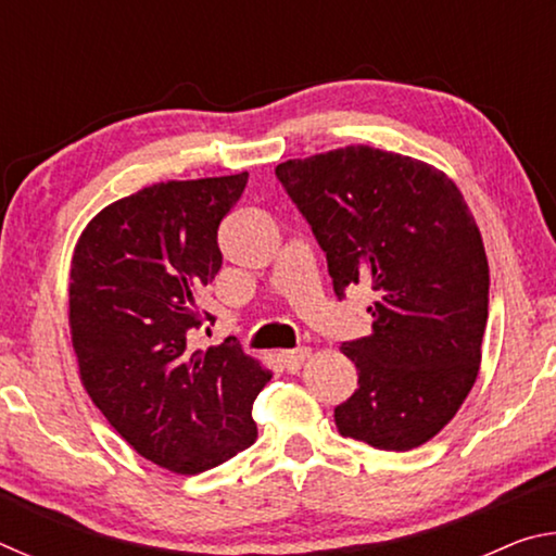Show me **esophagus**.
Returning a JSON list of instances; mask_svg holds the SVG:
<instances>
[{
    "mask_svg": "<svg viewBox=\"0 0 556 556\" xmlns=\"http://www.w3.org/2000/svg\"><path fill=\"white\" fill-rule=\"evenodd\" d=\"M279 357L289 372H296L301 370V365L312 357V351H308V348H296V351H281Z\"/></svg>",
    "mask_w": 556,
    "mask_h": 556,
    "instance_id": "34e87169",
    "label": "esophagus"
}]
</instances>
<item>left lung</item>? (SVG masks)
I'll use <instances>...</instances> for the list:
<instances>
[{
  "label": "left lung",
  "instance_id": "8db88e82",
  "mask_svg": "<svg viewBox=\"0 0 556 556\" xmlns=\"http://www.w3.org/2000/svg\"><path fill=\"white\" fill-rule=\"evenodd\" d=\"M321 244L338 299L375 291L372 333L341 351L357 390L333 417L343 437L409 451L437 437L481 368L488 260L451 178L412 156L343 147L275 168Z\"/></svg>",
  "mask_w": 556,
  "mask_h": 556
}]
</instances>
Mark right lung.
Returning <instances> with one entry per match:
<instances>
[{
	"label": "right lung",
	"mask_w": 556,
	"mask_h": 556,
	"mask_svg": "<svg viewBox=\"0 0 556 556\" xmlns=\"http://www.w3.org/2000/svg\"><path fill=\"white\" fill-rule=\"evenodd\" d=\"M248 172L166 181L102 208L71 265V338L83 388L117 434L152 464L195 476L255 444L252 402L271 372L240 343L208 351L188 336L195 296L218 275L220 220Z\"/></svg>",
	"instance_id": "1"
}]
</instances>
